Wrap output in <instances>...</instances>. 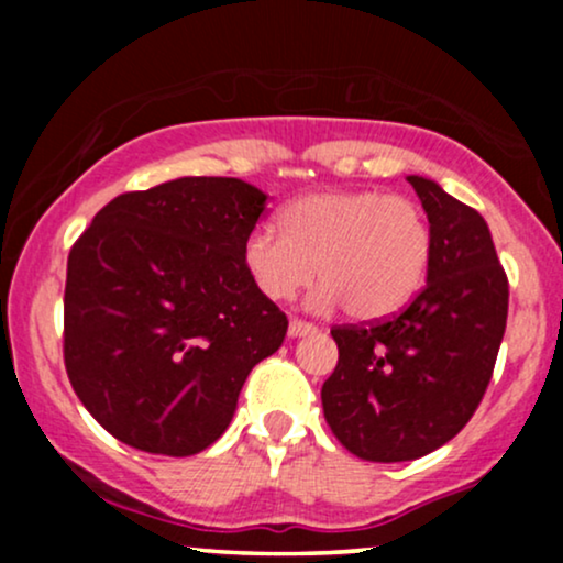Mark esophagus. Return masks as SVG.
<instances>
[{
    "label": "esophagus",
    "mask_w": 563,
    "mask_h": 563,
    "mask_svg": "<svg viewBox=\"0 0 563 563\" xmlns=\"http://www.w3.org/2000/svg\"><path fill=\"white\" fill-rule=\"evenodd\" d=\"M318 333V328L312 325V322H303V320H290L288 322V335L290 339H303V335H312Z\"/></svg>",
    "instance_id": "34e87169"
}]
</instances>
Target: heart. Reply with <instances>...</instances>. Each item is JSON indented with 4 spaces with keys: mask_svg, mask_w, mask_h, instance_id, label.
<instances>
[{
    "mask_svg": "<svg viewBox=\"0 0 563 563\" xmlns=\"http://www.w3.org/2000/svg\"><path fill=\"white\" fill-rule=\"evenodd\" d=\"M280 230L256 228L243 243L254 286L273 301H290L312 283L318 312L346 303L357 320L402 309L421 288L431 260V230L421 206L380 190L309 192L280 214Z\"/></svg>",
    "mask_w": 563,
    "mask_h": 563,
    "instance_id": "heart-1",
    "label": "heart"
}]
</instances>
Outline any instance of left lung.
I'll list each match as a JSON object with an SVG mask.
<instances>
[{
	"label": "left lung",
	"mask_w": 563,
	"mask_h": 563,
	"mask_svg": "<svg viewBox=\"0 0 563 563\" xmlns=\"http://www.w3.org/2000/svg\"><path fill=\"white\" fill-rule=\"evenodd\" d=\"M407 183L429 217L426 288L397 318L333 328L339 365L322 384L335 439L376 463L429 455L471 421L508 318V280L484 217L434 179Z\"/></svg>",
	"instance_id": "1"
}]
</instances>
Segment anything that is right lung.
<instances>
[{
  "instance_id": "1",
  "label": "right lung",
  "mask_w": 563,
  "mask_h": 563,
  "mask_svg": "<svg viewBox=\"0 0 563 563\" xmlns=\"http://www.w3.org/2000/svg\"><path fill=\"white\" fill-rule=\"evenodd\" d=\"M267 192L179 177L100 209L68 254L66 371L81 405L134 450L196 455L224 434L251 367L288 320L243 264Z\"/></svg>"
}]
</instances>
